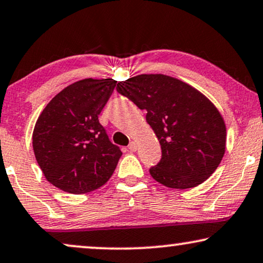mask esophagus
<instances>
[{
	"mask_svg": "<svg viewBox=\"0 0 263 263\" xmlns=\"http://www.w3.org/2000/svg\"><path fill=\"white\" fill-rule=\"evenodd\" d=\"M128 150H129V152H136V150H137V144H136V142L129 143Z\"/></svg>",
	"mask_w": 263,
	"mask_h": 263,
	"instance_id": "esophagus-1",
	"label": "esophagus"
}]
</instances>
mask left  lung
I'll return each instance as SVG.
<instances>
[{
	"label": "left lung",
	"instance_id": "left-lung-1",
	"mask_svg": "<svg viewBox=\"0 0 263 263\" xmlns=\"http://www.w3.org/2000/svg\"><path fill=\"white\" fill-rule=\"evenodd\" d=\"M117 90L139 109L159 139L162 157L150 174L171 189L205 181L221 162L226 125L208 97L187 83L164 74H139L119 82Z\"/></svg>",
	"mask_w": 263,
	"mask_h": 263
}]
</instances>
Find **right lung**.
I'll return each instance as SVG.
<instances>
[{
    "mask_svg": "<svg viewBox=\"0 0 263 263\" xmlns=\"http://www.w3.org/2000/svg\"><path fill=\"white\" fill-rule=\"evenodd\" d=\"M117 80L86 78L56 95L38 117L32 134L45 179L68 194H86L113 176L122 153L109 141L99 115Z\"/></svg>",
    "mask_w": 263,
    "mask_h": 263,
    "instance_id": "obj_1",
    "label": "right lung"
}]
</instances>
